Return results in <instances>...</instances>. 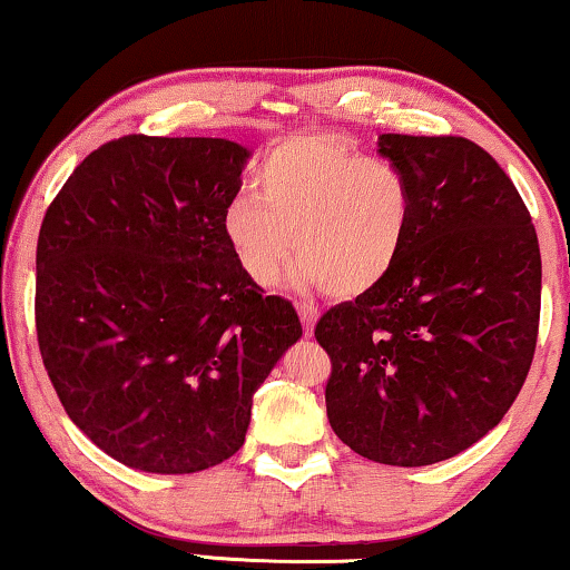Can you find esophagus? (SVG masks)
I'll return each instance as SVG.
<instances>
[{
  "instance_id": "1",
  "label": "esophagus",
  "mask_w": 570,
  "mask_h": 570,
  "mask_svg": "<svg viewBox=\"0 0 570 570\" xmlns=\"http://www.w3.org/2000/svg\"><path fill=\"white\" fill-rule=\"evenodd\" d=\"M298 316H301V324H303V330H306V335H312L314 332V324H316V320H320V312H316L314 306H308V303H298Z\"/></svg>"
}]
</instances>
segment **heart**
Here are the masks:
<instances>
[{
	"instance_id": "obj_1",
	"label": "heart",
	"mask_w": 570,
	"mask_h": 570,
	"mask_svg": "<svg viewBox=\"0 0 570 570\" xmlns=\"http://www.w3.org/2000/svg\"><path fill=\"white\" fill-rule=\"evenodd\" d=\"M256 188L227 204L222 230L262 287L277 283L295 246L293 285L356 298L393 272L409 240L413 190L403 169L330 136L283 140L258 167Z\"/></svg>"
}]
</instances>
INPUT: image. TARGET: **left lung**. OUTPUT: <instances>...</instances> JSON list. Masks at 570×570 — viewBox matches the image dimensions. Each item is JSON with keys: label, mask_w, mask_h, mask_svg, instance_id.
<instances>
[{"label": "left lung", "mask_w": 570, "mask_h": 570, "mask_svg": "<svg viewBox=\"0 0 570 570\" xmlns=\"http://www.w3.org/2000/svg\"><path fill=\"white\" fill-rule=\"evenodd\" d=\"M413 190L403 254L374 291L330 308L332 432L387 465L448 461L494 430L537 348L542 258L502 167L469 138L382 132Z\"/></svg>", "instance_id": "left-lung-1"}]
</instances>
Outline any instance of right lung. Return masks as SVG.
I'll return each mask as SVG.
<instances>
[{
  "mask_svg": "<svg viewBox=\"0 0 570 570\" xmlns=\"http://www.w3.org/2000/svg\"><path fill=\"white\" fill-rule=\"evenodd\" d=\"M248 157L227 138L109 140L41 222L43 366L72 424L130 469L196 474L238 453L254 393L303 335L222 230Z\"/></svg>",
  "mask_w": 570,
  "mask_h": 570,
  "instance_id": "add662e5",
  "label": "right lung"
}]
</instances>
